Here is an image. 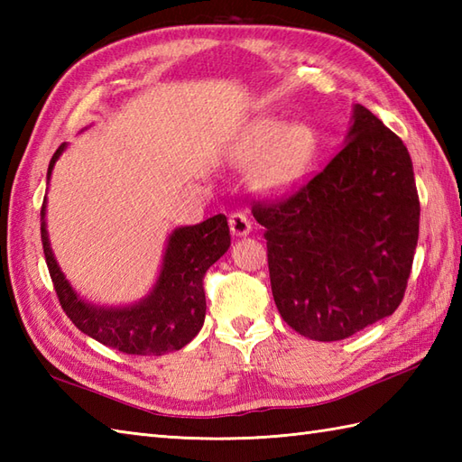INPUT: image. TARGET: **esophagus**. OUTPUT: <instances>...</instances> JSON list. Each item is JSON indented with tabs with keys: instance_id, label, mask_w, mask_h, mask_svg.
Returning <instances> with one entry per match:
<instances>
[{
	"instance_id": "1",
	"label": "esophagus",
	"mask_w": 462,
	"mask_h": 462,
	"mask_svg": "<svg viewBox=\"0 0 462 462\" xmlns=\"http://www.w3.org/2000/svg\"><path fill=\"white\" fill-rule=\"evenodd\" d=\"M228 224H230V230L234 236H246V234H250V230H252V222L244 212H232L228 218Z\"/></svg>"
}]
</instances>
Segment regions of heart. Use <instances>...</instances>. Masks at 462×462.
<instances>
[{"instance_id":"heart-1","label":"heart","mask_w":462,"mask_h":462,"mask_svg":"<svg viewBox=\"0 0 462 462\" xmlns=\"http://www.w3.org/2000/svg\"><path fill=\"white\" fill-rule=\"evenodd\" d=\"M316 149V136L306 125L262 121L244 139L238 156L244 162H260L256 182L262 189L280 190L296 182Z\"/></svg>"}]
</instances>
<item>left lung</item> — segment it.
<instances>
[{
	"instance_id": "8db88e82",
	"label": "left lung",
	"mask_w": 462,
	"mask_h": 462,
	"mask_svg": "<svg viewBox=\"0 0 462 462\" xmlns=\"http://www.w3.org/2000/svg\"><path fill=\"white\" fill-rule=\"evenodd\" d=\"M273 301L300 336L339 341L403 301L419 240L407 146L363 105L347 143L308 182L258 199Z\"/></svg>"
}]
</instances>
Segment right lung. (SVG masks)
Segmentation results:
<instances>
[{
	"label": "right lung",
	"mask_w": 462,
	"mask_h": 462,
	"mask_svg": "<svg viewBox=\"0 0 462 462\" xmlns=\"http://www.w3.org/2000/svg\"><path fill=\"white\" fill-rule=\"evenodd\" d=\"M63 149L65 144L51 156L47 179ZM42 242L59 303L77 328L126 356H162L184 347L200 331L206 313L204 273L230 248V228L226 216L216 214L196 226L174 230L151 296L123 310L95 308L77 298L49 248L45 220L42 222Z\"/></svg>",
	"instance_id": "add662e5"
}]
</instances>
